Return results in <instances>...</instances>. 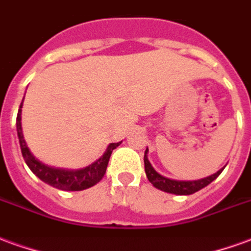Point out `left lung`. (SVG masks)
Listing matches in <instances>:
<instances>
[{
	"instance_id": "1",
	"label": "left lung",
	"mask_w": 251,
	"mask_h": 251,
	"mask_svg": "<svg viewBox=\"0 0 251 251\" xmlns=\"http://www.w3.org/2000/svg\"><path fill=\"white\" fill-rule=\"evenodd\" d=\"M148 148L144 152V170H146V175H147L148 180L152 183L153 187H156L158 190H162L164 193L175 194V195H191V194L197 193L199 190H202L203 187H206L207 184H210L213 180L218 178L219 174L222 173V170H219L213 175L206 176V178L198 179V180H175V179L166 178L152 167V164L150 163V160L147 158Z\"/></svg>"
}]
</instances>
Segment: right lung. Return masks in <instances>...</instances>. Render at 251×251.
Returning a JSON list of instances; mask_svg holds the SVG:
<instances>
[{
    "label": "right lung",
    "mask_w": 251,
    "mask_h": 251,
    "mask_svg": "<svg viewBox=\"0 0 251 251\" xmlns=\"http://www.w3.org/2000/svg\"><path fill=\"white\" fill-rule=\"evenodd\" d=\"M23 103H21L20 109H18L16 127H17L18 142H20L24 160H25V163L28 164L30 171L37 178L41 179L44 183L49 184V186H52L54 188H58V190H64V191H81V190L92 187L96 183H99L103 179L105 171H107V166L108 162H109V158H111V153H112L115 148L120 146L122 142L109 144L101 158H99L96 162H93L92 164H89L87 167L80 168V170H65V168H56L47 166L43 162H40L30 152L28 144L24 139L23 126H21Z\"/></svg>",
    "instance_id": "obj_1"
}]
</instances>
